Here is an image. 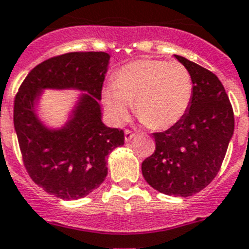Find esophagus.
<instances>
[{
  "instance_id": "34e87169",
  "label": "esophagus",
  "mask_w": 249,
  "mask_h": 249,
  "mask_svg": "<svg viewBox=\"0 0 249 249\" xmlns=\"http://www.w3.org/2000/svg\"><path fill=\"white\" fill-rule=\"evenodd\" d=\"M124 135H125V142H130V140L135 137V133H133L131 130L126 129V130L124 131Z\"/></svg>"
}]
</instances>
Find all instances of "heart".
I'll return each instance as SVG.
<instances>
[{
	"label": "heart",
	"instance_id": "obj_1",
	"mask_svg": "<svg viewBox=\"0 0 249 249\" xmlns=\"http://www.w3.org/2000/svg\"><path fill=\"white\" fill-rule=\"evenodd\" d=\"M192 99L193 79L187 66L163 60L125 65L103 91L104 104L116 124L126 122L134 104L138 118L157 130L176 125L189 110Z\"/></svg>",
	"mask_w": 249,
	"mask_h": 249
}]
</instances>
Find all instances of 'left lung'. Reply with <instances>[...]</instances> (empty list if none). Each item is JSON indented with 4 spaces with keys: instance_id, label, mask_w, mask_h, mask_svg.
<instances>
[{
    "instance_id": "8db88e82",
    "label": "left lung",
    "mask_w": 249,
    "mask_h": 249,
    "mask_svg": "<svg viewBox=\"0 0 249 249\" xmlns=\"http://www.w3.org/2000/svg\"><path fill=\"white\" fill-rule=\"evenodd\" d=\"M176 57L192 73L193 99L176 125L153 133L155 150L142 161V172L158 192L189 196L204 189L219 172L234 130V114L214 73L183 56Z\"/></svg>"
}]
</instances>
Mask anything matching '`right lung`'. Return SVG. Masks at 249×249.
Segmentation results:
<instances>
[{"instance_id": "right-lung-1", "label": "right lung", "mask_w": 249, "mask_h": 249, "mask_svg": "<svg viewBox=\"0 0 249 249\" xmlns=\"http://www.w3.org/2000/svg\"><path fill=\"white\" fill-rule=\"evenodd\" d=\"M109 59L103 51L50 57L30 71L15 96L14 124L23 165L38 187L61 199H79L96 189L107 178V157L124 144L122 129L101 122L99 100ZM46 87L90 94L83 95L61 131H47L34 115L33 103Z\"/></svg>"}]
</instances>
